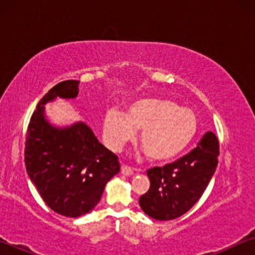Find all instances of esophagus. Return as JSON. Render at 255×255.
<instances>
[{
    "label": "esophagus",
    "instance_id": "1",
    "mask_svg": "<svg viewBox=\"0 0 255 255\" xmlns=\"http://www.w3.org/2000/svg\"><path fill=\"white\" fill-rule=\"evenodd\" d=\"M132 173H133V171H132L131 167H129L127 165H123L122 166V174L126 175V176H129V175H131Z\"/></svg>",
    "mask_w": 255,
    "mask_h": 255
}]
</instances>
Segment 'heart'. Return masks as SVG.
Returning <instances> with one entry per match:
<instances>
[{"mask_svg": "<svg viewBox=\"0 0 255 255\" xmlns=\"http://www.w3.org/2000/svg\"><path fill=\"white\" fill-rule=\"evenodd\" d=\"M139 131L138 141L150 162L171 161L188 147L198 131L195 112L170 99L143 98L131 102L125 114L109 110L103 120V137L118 150Z\"/></svg>", "mask_w": 255, "mask_h": 255, "instance_id": "obj_1", "label": "heart"}]
</instances>
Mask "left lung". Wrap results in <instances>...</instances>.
Instances as JSON below:
<instances>
[{
    "label": "left lung",
    "mask_w": 255,
    "mask_h": 255,
    "mask_svg": "<svg viewBox=\"0 0 255 255\" xmlns=\"http://www.w3.org/2000/svg\"><path fill=\"white\" fill-rule=\"evenodd\" d=\"M219 144L214 132H206L197 147L163 167L147 171L150 187L139 198L146 215L156 221H172L200 199L218 164Z\"/></svg>",
    "instance_id": "left-lung-1"
}]
</instances>
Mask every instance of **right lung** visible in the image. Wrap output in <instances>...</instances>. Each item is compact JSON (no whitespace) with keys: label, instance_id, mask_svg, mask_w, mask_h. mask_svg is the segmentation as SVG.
<instances>
[{"label":"right lung","instance_id":"obj_1","mask_svg":"<svg viewBox=\"0 0 255 255\" xmlns=\"http://www.w3.org/2000/svg\"><path fill=\"white\" fill-rule=\"evenodd\" d=\"M79 81L60 82L38 103L25 137L24 163L32 184L51 210L76 218L100 201L107 183L118 174V157L106 148L84 122L55 126L47 103L75 99Z\"/></svg>","mask_w":255,"mask_h":255}]
</instances>
